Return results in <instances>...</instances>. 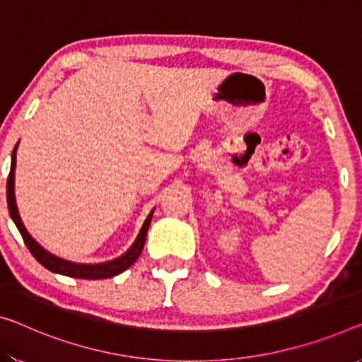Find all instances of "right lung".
I'll use <instances>...</instances> for the list:
<instances>
[{
    "mask_svg": "<svg viewBox=\"0 0 362 362\" xmlns=\"http://www.w3.org/2000/svg\"><path fill=\"white\" fill-rule=\"evenodd\" d=\"M16 148L13 150V157H11V171L8 176V182H6V199H8V210L13 221L18 226V230L21 233L22 239H24V244L29 249L30 254L37 259L38 264H42L45 269L49 272H54V274H61L66 276H72V278H86V280H98V278H110L121 274L126 269L136 262L141 255L144 244H146V238H147V231L150 226V220H152L153 210L150 212L147 216V220L144 221L142 230L139 233V236L136 239V243L132 244L129 251L126 254L121 255V257L110 260V262H103V264H74V262H68V260H63L59 257H54L53 254L47 252L40 244H37L33 241L32 236L25 231L24 225H22L21 216L18 212V207H16V197H14V168H16Z\"/></svg>",
    "mask_w": 362,
    "mask_h": 362,
    "instance_id": "right-lung-1",
    "label": "right lung"
}]
</instances>
